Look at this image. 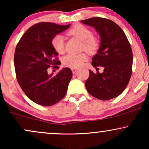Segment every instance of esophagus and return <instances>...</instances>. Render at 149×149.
Returning <instances> with one entry per match:
<instances>
[{"label":"esophagus","mask_w":149,"mask_h":149,"mask_svg":"<svg viewBox=\"0 0 149 149\" xmlns=\"http://www.w3.org/2000/svg\"><path fill=\"white\" fill-rule=\"evenodd\" d=\"M71 71H72L73 73H75L77 71H78V69H76V68H72V69H71Z\"/></svg>","instance_id":"esophagus-1"}]
</instances>
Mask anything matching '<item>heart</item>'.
Wrapping results in <instances>:
<instances>
[{
    "label": "heart",
    "mask_w": 149,
    "mask_h": 149,
    "mask_svg": "<svg viewBox=\"0 0 149 149\" xmlns=\"http://www.w3.org/2000/svg\"><path fill=\"white\" fill-rule=\"evenodd\" d=\"M71 35L78 38L81 41H83L82 48L88 54L96 52L99 48V43L96 38L93 37V33L88 28L82 24H77L69 30ZM52 44L54 50L59 54H63L65 49V40L62 35H57L53 38ZM86 56L85 54H68L63 58V64L65 67L70 68H78L83 65L86 61Z\"/></svg>",
    "instance_id": "obj_1"
}]
</instances>
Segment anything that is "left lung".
<instances>
[{
	"label": "left lung",
	"mask_w": 149,
	"mask_h": 149,
	"mask_svg": "<svg viewBox=\"0 0 149 149\" xmlns=\"http://www.w3.org/2000/svg\"><path fill=\"white\" fill-rule=\"evenodd\" d=\"M81 22L93 27L98 33L100 44L92 58L97 72L89 70L86 88L92 96L102 100L118 97L125 91L132 73L133 53L125 32L112 20L94 17ZM104 67L100 74L97 67Z\"/></svg>",
	"instance_id": "left-lung-1"
}]
</instances>
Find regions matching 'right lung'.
Segmentation results:
<instances>
[{
  "mask_svg": "<svg viewBox=\"0 0 149 149\" xmlns=\"http://www.w3.org/2000/svg\"><path fill=\"white\" fill-rule=\"evenodd\" d=\"M71 24L60 25L52 22H39L29 28L16 47L14 67L18 84L25 95L38 104L52 106L67 93L72 71L65 67L55 76L49 74L52 65L58 69V55L52 44L53 38Z\"/></svg>",
  "mask_w": 149,
  "mask_h": 149,
  "instance_id": "obj_1",
  "label": "right lung"
}]
</instances>
